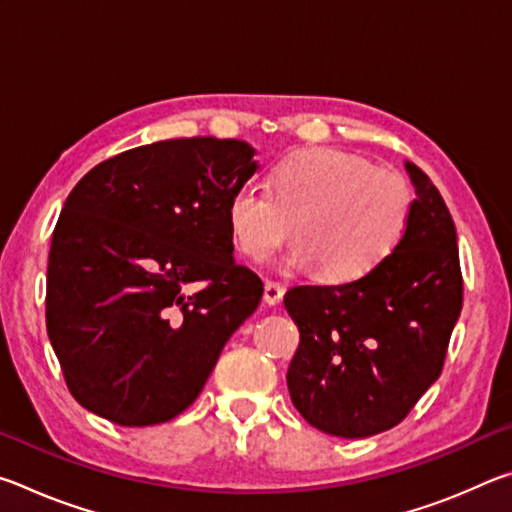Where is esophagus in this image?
Masks as SVG:
<instances>
[{
	"label": "esophagus",
	"instance_id": "1",
	"mask_svg": "<svg viewBox=\"0 0 512 512\" xmlns=\"http://www.w3.org/2000/svg\"><path fill=\"white\" fill-rule=\"evenodd\" d=\"M284 298V287L280 282H266L264 284V302L266 305H280Z\"/></svg>",
	"mask_w": 512,
	"mask_h": 512
}]
</instances>
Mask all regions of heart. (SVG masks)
Listing matches in <instances>:
<instances>
[{
    "label": "heart",
    "instance_id": "heart-1",
    "mask_svg": "<svg viewBox=\"0 0 512 512\" xmlns=\"http://www.w3.org/2000/svg\"><path fill=\"white\" fill-rule=\"evenodd\" d=\"M413 189L397 171L361 155L316 146L287 155L268 189L241 185L228 201V228L241 255L262 262L291 235L298 239L280 268L318 271L327 282H357L402 244Z\"/></svg>",
    "mask_w": 512,
    "mask_h": 512
}]
</instances>
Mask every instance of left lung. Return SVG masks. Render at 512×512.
<instances>
[{
    "mask_svg": "<svg viewBox=\"0 0 512 512\" xmlns=\"http://www.w3.org/2000/svg\"><path fill=\"white\" fill-rule=\"evenodd\" d=\"M409 228L384 264L339 287H293L284 305L300 329L287 372L291 402L311 427L339 438L393 429L440 377L461 316L456 225L427 173Z\"/></svg>",
    "mask_w": 512,
    "mask_h": 512,
    "instance_id": "left-lung-1",
    "label": "left lung"
}]
</instances>
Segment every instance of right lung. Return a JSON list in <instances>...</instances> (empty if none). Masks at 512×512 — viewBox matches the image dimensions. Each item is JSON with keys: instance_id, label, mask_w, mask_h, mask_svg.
Returning a JSON list of instances; mask_svg holds the SVG:
<instances>
[{"instance_id": "1", "label": "right lung", "mask_w": 512, "mask_h": 512, "mask_svg": "<svg viewBox=\"0 0 512 512\" xmlns=\"http://www.w3.org/2000/svg\"><path fill=\"white\" fill-rule=\"evenodd\" d=\"M255 171L248 142L185 137L119 153L72 189L51 237L47 334L83 409L149 427L203 391L264 293L232 257L225 214Z\"/></svg>"}]
</instances>
